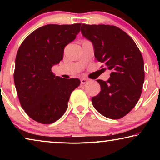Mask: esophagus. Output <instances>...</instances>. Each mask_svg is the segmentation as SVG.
Here are the masks:
<instances>
[{"label":"esophagus","mask_w":160,"mask_h":160,"mask_svg":"<svg viewBox=\"0 0 160 160\" xmlns=\"http://www.w3.org/2000/svg\"><path fill=\"white\" fill-rule=\"evenodd\" d=\"M87 82H88V80H87V78H81V84H86V83H87Z\"/></svg>","instance_id":"1"}]
</instances>
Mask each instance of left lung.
<instances>
[{"mask_svg": "<svg viewBox=\"0 0 160 160\" xmlns=\"http://www.w3.org/2000/svg\"><path fill=\"white\" fill-rule=\"evenodd\" d=\"M81 31L92 42L96 60L111 71L106 82L97 80L100 92L92 98L94 108L109 119H121L141 97L145 78L141 51L132 38L116 26L82 24Z\"/></svg>", "mask_w": 160, "mask_h": 160, "instance_id": "left-lung-1", "label": "left lung"}]
</instances>
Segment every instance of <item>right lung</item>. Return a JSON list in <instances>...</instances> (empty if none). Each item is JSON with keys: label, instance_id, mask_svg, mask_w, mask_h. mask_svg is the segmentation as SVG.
I'll return each mask as SVG.
<instances>
[{"label": "right lung", "instance_id": "add662e5", "mask_svg": "<svg viewBox=\"0 0 160 160\" xmlns=\"http://www.w3.org/2000/svg\"><path fill=\"white\" fill-rule=\"evenodd\" d=\"M82 23L44 25L22 43L15 60L14 84L22 108L35 121L52 124L64 114L78 78L55 76L52 67L63 58L66 46L76 38Z\"/></svg>", "mask_w": 160, "mask_h": 160}]
</instances>
